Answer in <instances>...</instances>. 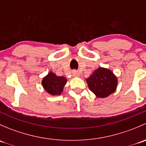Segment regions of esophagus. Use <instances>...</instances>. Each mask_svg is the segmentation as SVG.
<instances>
[{
	"label": "esophagus",
	"instance_id": "obj_1",
	"mask_svg": "<svg viewBox=\"0 0 146 146\" xmlns=\"http://www.w3.org/2000/svg\"><path fill=\"white\" fill-rule=\"evenodd\" d=\"M72 74H73V77H79L80 76V75H79V73L78 71H76V70H73V72H72Z\"/></svg>",
	"mask_w": 146,
	"mask_h": 146
}]
</instances>
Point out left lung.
Segmentation results:
<instances>
[{
    "instance_id": "1",
    "label": "left lung",
    "mask_w": 146,
    "mask_h": 146,
    "mask_svg": "<svg viewBox=\"0 0 146 146\" xmlns=\"http://www.w3.org/2000/svg\"><path fill=\"white\" fill-rule=\"evenodd\" d=\"M90 90L98 98H107L115 92L117 78L110 70L100 67L86 80Z\"/></svg>"
}]
</instances>
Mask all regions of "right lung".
<instances>
[{
  "label": "right lung",
  "mask_w": 146,
  "mask_h": 146,
  "mask_svg": "<svg viewBox=\"0 0 146 146\" xmlns=\"http://www.w3.org/2000/svg\"><path fill=\"white\" fill-rule=\"evenodd\" d=\"M67 82V79L63 76H57L50 72L42 80V84L44 90L51 95H61Z\"/></svg>",
  "instance_id": "add662e5"
}]
</instances>
